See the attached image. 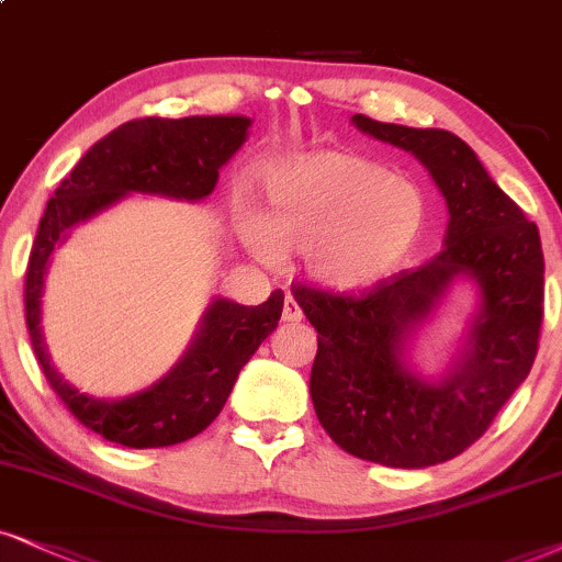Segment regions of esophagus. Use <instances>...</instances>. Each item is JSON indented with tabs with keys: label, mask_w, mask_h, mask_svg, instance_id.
Returning <instances> with one entry per match:
<instances>
[{
	"label": "esophagus",
	"mask_w": 562,
	"mask_h": 562,
	"mask_svg": "<svg viewBox=\"0 0 562 562\" xmlns=\"http://www.w3.org/2000/svg\"><path fill=\"white\" fill-rule=\"evenodd\" d=\"M283 321L286 323H300L302 321V307L296 304V300L292 294H286V300H283Z\"/></svg>",
	"instance_id": "34e87169"
}]
</instances>
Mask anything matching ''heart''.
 Listing matches in <instances>:
<instances>
[{"label":"heart","instance_id":"obj_1","mask_svg":"<svg viewBox=\"0 0 562 562\" xmlns=\"http://www.w3.org/2000/svg\"><path fill=\"white\" fill-rule=\"evenodd\" d=\"M262 213H237L247 252L279 262L283 249H302L310 279L330 292L385 281L412 258L427 228V198L417 184L338 150L281 158L262 177Z\"/></svg>","mask_w":562,"mask_h":562}]
</instances>
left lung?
<instances>
[{
	"instance_id": "left-lung-1",
	"label": "left lung",
	"mask_w": 562,
	"mask_h": 562,
	"mask_svg": "<svg viewBox=\"0 0 562 562\" xmlns=\"http://www.w3.org/2000/svg\"><path fill=\"white\" fill-rule=\"evenodd\" d=\"M359 133L412 154L448 207L446 247L362 296L292 289L317 330L310 396L325 432L357 459L396 469L450 461L480 440L537 357L544 300L539 228L448 130L351 116ZM477 300L460 349L435 376L411 359L450 288Z\"/></svg>"
}]
</instances>
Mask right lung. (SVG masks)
Wrapping results in <instances>:
<instances>
[{"label": "right lung", "mask_w": 562, "mask_h": 562, "mask_svg": "<svg viewBox=\"0 0 562 562\" xmlns=\"http://www.w3.org/2000/svg\"><path fill=\"white\" fill-rule=\"evenodd\" d=\"M249 116H184L124 122L99 140L61 179L41 216L25 273V323L48 385L69 412L101 438L127 448H164L195 438L224 408L239 370L281 321L283 292L258 307L216 296L179 362L161 380L124 398H95L67 383L52 362L41 325V296L54 247L130 195L200 203L221 166L245 145Z\"/></svg>", "instance_id": "add662e5"}]
</instances>
